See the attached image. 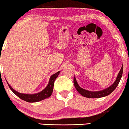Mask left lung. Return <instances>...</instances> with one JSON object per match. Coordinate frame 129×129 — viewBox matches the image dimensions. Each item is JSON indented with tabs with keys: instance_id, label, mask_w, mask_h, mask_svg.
I'll return each instance as SVG.
<instances>
[{
	"instance_id": "left-lung-1",
	"label": "left lung",
	"mask_w": 129,
	"mask_h": 129,
	"mask_svg": "<svg viewBox=\"0 0 129 129\" xmlns=\"http://www.w3.org/2000/svg\"><path fill=\"white\" fill-rule=\"evenodd\" d=\"M123 67L122 66L121 70H120V72H119L118 76H117V77L116 80H115V82L111 86H110V87L104 89L103 90L98 91V92H92V91L85 90V89H83V88L80 87L79 86L77 82L75 77H74V86L75 87H76V89H77V90L78 91V92H79L80 94H81V95L86 98H98L106 96H108L110 93H111L115 90V88L117 87V86H118L119 82H120V79H121L122 77V74H123Z\"/></svg>"
}]
</instances>
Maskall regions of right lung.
Returning <instances> with one entry per match:
<instances>
[{
	"label": "right lung",
	"instance_id": "obj_1",
	"mask_svg": "<svg viewBox=\"0 0 129 129\" xmlns=\"http://www.w3.org/2000/svg\"><path fill=\"white\" fill-rule=\"evenodd\" d=\"M60 71H58L55 73V74H53L52 76L50 77L49 82L44 90L41 91L40 92L36 94H24V93H20L17 92L8 83V86H9V88L17 96H18L19 98L22 99V100L26 101L28 102H37L39 101H42L43 99H46L51 96L52 93L53 92V84H54V82L55 79L59 75Z\"/></svg>",
	"mask_w": 129,
	"mask_h": 129
}]
</instances>
